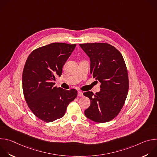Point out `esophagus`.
<instances>
[{
  "label": "esophagus",
  "mask_w": 157,
  "mask_h": 157,
  "mask_svg": "<svg viewBox=\"0 0 157 157\" xmlns=\"http://www.w3.org/2000/svg\"><path fill=\"white\" fill-rule=\"evenodd\" d=\"M78 96H79V97L83 96V93L81 92V91H78Z\"/></svg>",
  "instance_id": "esophagus-1"
}]
</instances>
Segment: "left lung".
Returning <instances> with one entry per match:
<instances>
[{
    "label": "left lung",
    "mask_w": 157,
    "mask_h": 157,
    "mask_svg": "<svg viewBox=\"0 0 157 157\" xmlns=\"http://www.w3.org/2000/svg\"><path fill=\"white\" fill-rule=\"evenodd\" d=\"M79 45L90 58L91 74L101 83L99 93H83L91 100L84 114L96 122H109L119 114L128 94V77L124 58L117 49L106 43Z\"/></svg>",
    "instance_id": "8db88e82"
}]
</instances>
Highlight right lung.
<instances>
[{
  "label": "right lung",
  "instance_id": "right-lung-1",
  "mask_svg": "<svg viewBox=\"0 0 157 157\" xmlns=\"http://www.w3.org/2000/svg\"><path fill=\"white\" fill-rule=\"evenodd\" d=\"M76 46L53 43L34 50L29 56L22 73L25 99L35 116L45 122L60 119L78 95L75 89L65 90L54 86L63 65Z\"/></svg>",
  "mask_w": 157,
  "mask_h": 157
}]
</instances>
